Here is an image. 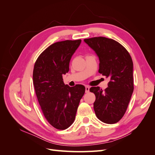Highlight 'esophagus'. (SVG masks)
Wrapping results in <instances>:
<instances>
[{
  "label": "esophagus",
  "instance_id": "1",
  "mask_svg": "<svg viewBox=\"0 0 155 155\" xmlns=\"http://www.w3.org/2000/svg\"><path fill=\"white\" fill-rule=\"evenodd\" d=\"M89 89H90V88H89L88 86H86V87H85V92H86V93L89 92Z\"/></svg>",
  "mask_w": 155,
  "mask_h": 155
}]
</instances>
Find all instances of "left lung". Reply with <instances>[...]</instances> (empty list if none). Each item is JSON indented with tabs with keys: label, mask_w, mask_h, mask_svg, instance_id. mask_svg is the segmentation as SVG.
Here are the masks:
<instances>
[{
	"label": "left lung",
	"mask_w": 155,
	"mask_h": 155,
	"mask_svg": "<svg viewBox=\"0 0 155 155\" xmlns=\"http://www.w3.org/2000/svg\"><path fill=\"white\" fill-rule=\"evenodd\" d=\"M84 41L99 58L98 72L109 79L104 91L99 87L90 88L96 96V115L104 123H117L124 116L134 90L132 58L125 48L114 39L96 37Z\"/></svg>",
	"instance_id": "8db88e82"
}]
</instances>
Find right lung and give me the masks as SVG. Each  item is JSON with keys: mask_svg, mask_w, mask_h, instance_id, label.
Listing matches in <instances>:
<instances>
[{"mask_svg": "<svg viewBox=\"0 0 155 155\" xmlns=\"http://www.w3.org/2000/svg\"><path fill=\"white\" fill-rule=\"evenodd\" d=\"M81 40H66L49 46L37 59L33 82L41 109L54 128L64 130L71 125L85 88L64 85L63 75L69 71L72 55Z\"/></svg>", "mask_w": 155, "mask_h": 155, "instance_id": "obj_1", "label": "right lung"}]
</instances>
